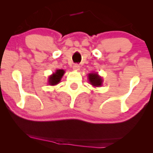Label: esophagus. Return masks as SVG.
I'll return each instance as SVG.
<instances>
[{
    "instance_id": "esophagus-1",
    "label": "esophagus",
    "mask_w": 153,
    "mask_h": 153,
    "mask_svg": "<svg viewBox=\"0 0 153 153\" xmlns=\"http://www.w3.org/2000/svg\"><path fill=\"white\" fill-rule=\"evenodd\" d=\"M73 68L75 71H79V70H80V65H79L78 64H75L74 65H73Z\"/></svg>"
}]
</instances>
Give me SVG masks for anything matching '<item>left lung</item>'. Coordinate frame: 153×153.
<instances>
[{
  "mask_svg": "<svg viewBox=\"0 0 153 153\" xmlns=\"http://www.w3.org/2000/svg\"><path fill=\"white\" fill-rule=\"evenodd\" d=\"M89 81L94 86H101L102 84V78L99 76L96 73H91L89 74Z\"/></svg>",
  "mask_w": 153,
  "mask_h": 153,
  "instance_id": "left-lung-1",
  "label": "left lung"
}]
</instances>
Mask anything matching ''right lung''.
<instances>
[{"label":"right lung","mask_w":153,"mask_h":153,"mask_svg":"<svg viewBox=\"0 0 153 153\" xmlns=\"http://www.w3.org/2000/svg\"><path fill=\"white\" fill-rule=\"evenodd\" d=\"M65 71L63 70H57L55 73L52 75L49 78V82L50 85H56L60 81L61 78H62L63 74H64Z\"/></svg>","instance_id":"obj_1"}]
</instances>
